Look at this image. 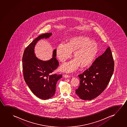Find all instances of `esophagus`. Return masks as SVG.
<instances>
[{
    "mask_svg": "<svg viewBox=\"0 0 127 127\" xmlns=\"http://www.w3.org/2000/svg\"><path fill=\"white\" fill-rule=\"evenodd\" d=\"M63 77H65V78H69V77H70V76H69V75H66V74H64V75H63Z\"/></svg>",
    "mask_w": 127,
    "mask_h": 127,
    "instance_id": "esophagus-1",
    "label": "esophagus"
}]
</instances>
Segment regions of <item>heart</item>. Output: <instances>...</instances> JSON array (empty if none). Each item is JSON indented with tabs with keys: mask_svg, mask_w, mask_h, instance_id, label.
<instances>
[{
	"mask_svg": "<svg viewBox=\"0 0 127 127\" xmlns=\"http://www.w3.org/2000/svg\"><path fill=\"white\" fill-rule=\"evenodd\" d=\"M98 46L96 42L87 37L80 36L69 40L67 45L61 44L57 48V55L61 62L64 63L73 53V60L63 65L61 69L70 72L78 68L85 69L89 66L94 60L97 54Z\"/></svg>",
	"mask_w": 127,
	"mask_h": 127,
	"instance_id": "heart-1",
	"label": "heart"
}]
</instances>
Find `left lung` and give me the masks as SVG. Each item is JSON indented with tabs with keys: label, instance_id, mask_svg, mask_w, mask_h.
<instances>
[{
	"label": "left lung",
	"instance_id": "left-lung-1",
	"mask_svg": "<svg viewBox=\"0 0 127 127\" xmlns=\"http://www.w3.org/2000/svg\"><path fill=\"white\" fill-rule=\"evenodd\" d=\"M114 62L109 47L97 58L89 69L78 75L79 87L76 94L83 100H91L104 91L114 71Z\"/></svg>",
	"mask_w": 127,
	"mask_h": 127
}]
</instances>
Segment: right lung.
<instances>
[{"label":"right lung","instance_id":"obj_1","mask_svg":"<svg viewBox=\"0 0 127 127\" xmlns=\"http://www.w3.org/2000/svg\"><path fill=\"white\" fill-rule=\"evenodd\" d=\"M51 33L41 34L36 38L25 49L22 58L23 76L30 90L37 97L42 100L50 99L54 95L56 85L62 75L51 73L58 68L56 49L53 51V58L50 60H41L36 57L34 49L39 40L48 38Z\"/></svg>","mask_w":127,"mask_h":127}]
</instances>
